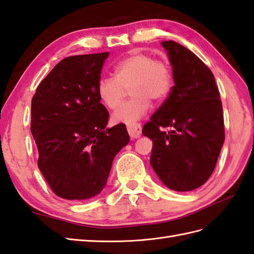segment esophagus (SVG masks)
Segmentation results:
<instances>
[{"instance_id": "34e87169", "label": "esophagus", "mask_w": 254, "mask_h": 254, "mask_svg": "<svg viewBox=\"0 0 254 254\" xmlns=\"http://www.w3.org/2000/svg\"><path fill=\"white\" fill-rule=\"evenodd\" d=\"M127 132L129 137L132 139L138 138L141 134V126L139 123H132V125L127 126Z\"/></svg>"}]
</instances>
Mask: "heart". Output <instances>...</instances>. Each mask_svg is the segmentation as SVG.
Instances as JSON below:
<instances>
[{"instance_id":"b5f03b06","label":"heart","mask_w":254,"mask_h":254,"mask_svg":"<svg viewBox=\"0 0 254 254\" xmlns=\"http://www.w3.org/2000/svg\"><path fill=\"white\" fill-rule=\"evenodd\" d=\"M115 76L102 77L97 82V94L107 108L118 107L129 88L132 95L113 114L115 123L132 125L141 119L151 107V101L165 100L173 87V68L171 63L140 50L117 62Z\"/></svg>"}]
</instances>
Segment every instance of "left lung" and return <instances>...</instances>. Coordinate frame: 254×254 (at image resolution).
I'll return each instance as SVG.
<instances>
[{"label":"left lung","instance_id":"obj_1","mask_svg":"<svg viewBox=\"0 0 254 254\" xmlns=\"http://www.w3.org/2000/svg\"><path fill=\"white\" fill-rule=\"evenodd\" d=\"M162 46L175 84L142 134L152 139L150 164L162 183L175 191H191L216 167L225 137L222 102L212 71L197 56L173 41Z\"/></svg>","mask_w":254,"mask_h":254}]
</instances>
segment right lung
Wrapping results in <instances>:
<instances>
[{"mask_svg":"<svg viewBox=\"0 0 254 254\" xmlns=\"http://www.w3.org/2000/svg\"><path fill=\"white\" fill-rule=\"evenodd\" d=\"M109 53L67 57L44 78L31 104L37 165L58 196L88 199L106 186L113 161L129 141L126 125L106 128L97 94Z\"/></svg>","mask_w":254,"mask_h":254,"instance_id":"right-lung-1","label":"right lung"}]
</instances>
